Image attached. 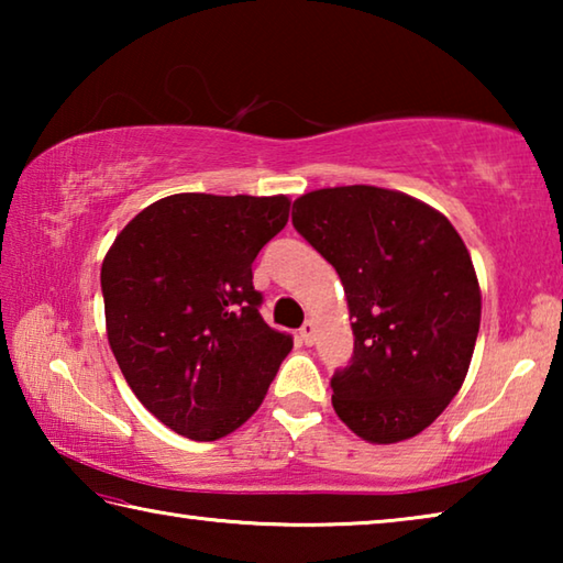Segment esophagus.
<instances>
[{
  "instance_id": "obj_1",
  "label": "esophagus",
  "mask_w": 563,
  "mask_h": 563,
  "mask_svg": "<svg viewBox=\"0 0 563 563\" xmlns=\"http://www.w3.org/2000/svg\"><path fill=\"white\" fill-rule=\"evenodd\" d=\"M298 335H300L302 345H312V342H316V325H312V322L308 320V322H305V325L300 328Z\"/></svg>"
}]
</instances>
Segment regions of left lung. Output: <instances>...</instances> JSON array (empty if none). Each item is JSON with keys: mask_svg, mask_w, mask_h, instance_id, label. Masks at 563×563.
I'll use <instances>...</instances> for the list:
<instances>
[{"mask_svg": "<svg viewBox=\"0 0 563 563\" xmlns=\"http://www.w3.org/2000/svg\"><path fill=\"white\" fill-rule=\"evenodd\" d=\"M292 225L338 271L355 320V350L330 379L338 417L375 444L419 434L460 393L479 332L460 233L417 198L375 186L305 194Z\"/></svg>", "mask_w": 563, "mask_h": 563, "instance_id": "obj_1", "label": "left lung"}]
</instances>
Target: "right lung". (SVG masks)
<instances>
[{
    "label": "right lung",
    "mask_w": 563,
    "mask_h": 563,
    "mask_svg": "<svg viewBox=\"0 0 563 563\" xmlns=\"http://www.w3.org/2000/svg\"><path fill=\"white\" fill-rule=\"evenodd\" d=\"M288 211L285 196L176 194L144 208L103 258L113 357L141 405L188 440L238 430L292 350L253 288L255 255Z\"/></svg>",
    "instance_id": "1"
}]
</instances>
